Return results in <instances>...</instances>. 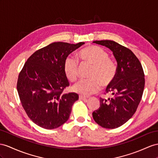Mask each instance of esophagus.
I'll use <instances>...</instances> for the list:
<instances>
[{
  "mask_svg": "<svg viewBox=\"0 0 158 158\" xmlns=\"http://www.w3.org/2000/svg\"><path fill=\"white\" fill-rule=\"evenodd\" d=\"M79 99L87 101V97H85V96H83V95H79Z\"/></svg>",
  "mask_w": 158,
  "mask_h": 158,
  "instance_id": "obj_1",
  "label": "esophagus"
}]
</instances>
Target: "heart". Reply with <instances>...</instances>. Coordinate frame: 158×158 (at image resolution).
<instances>
[{
	"label": "heart",
	"mask_w": 158,
	"mask_h": 158,
	"mask_svg": "<svg viewBox=\"0 0 158 158\" xmlns=\"http://www.w3.org/2000/svg\"><path fill=\"white\" fill-rule=\"evenodd\" d=\"M79 55L83 63L93 66L89 74L91 79L79 81L73 86V91L82 95H90L98 93L102 84L103 87H107L114 81L118 67L103 48L95 45L88 46L81 51ZM63 71L69 80L75 81L79 71L77 60L73 56H67L64 61Z\"/></svg>",
	"instance_id": "obj_1"
}]
</instances>
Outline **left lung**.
Masks as SVG:
<instances>
[{"label": "left lung", "mask_w": 158, "mask_h": 158, "mask_svg": "<svg viewBox=\"0 0 158 158\" xmlns=\"http://www.w3.org/2000/svg\"><path fill=\"white\" fill-rule=\"evenodd\" d=\"M113 52L118 63L116 77L106 93L111 98H100V107L93 112L95 122L107 129L120 127L135 114L142 98L145 86L144 72L135 54L114 40H95Z\"/></svg>", "instance_id": "left-lung-1"}]
</instances>
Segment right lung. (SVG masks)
Segmentation results:
<instances>
[{
  "mask_svg": "<svg viewBox=\"0 0 158 158\" xmlns=\"http://www.w3.org/2000/svg\"><path fill=\"white\" fill-rule=\"evenodd\" d=\"M55 42L35 51L20 72L17 88L28 117L39 126L59 127L69 118L75 93L63 94L69 82L63 71L68 55L84 44Z\"/></svg>",
  "mask_w": 158,
  "mask_h": 158,
  "instance_id": "1",
  "label": "right lung"
}]
</instances>
